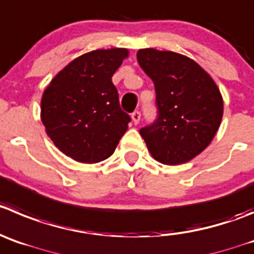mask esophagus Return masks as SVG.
<instances>
[{"instance_id": "esophagus-1", "label": "esophagus", "mask_w": 254, "mask_h": 254, "mask_svg": "<svg viewBox=\"0 0 254 254\" xmlns=\"http://www.w3.org/2000/svg\"><path fill=\"white\" fill-rule=\"evenodd\" d=\"M140 116H141V114H140V111H139V110H135L134 113L131 114L132 123H134L135 125L139 124V122H140Z\"/></svg>"}]
</instances>
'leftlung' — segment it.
Returning <instances> with one entry per match:
<instances>
[{"instance_id": "8db88e82", "label": "left lung", "mask_w": 254, "mask_h": 254, "mask_svg": "<svg viewBox=\"0 0 254 254\" xmlns=\"http://www.w3.org/2000/svg\"><path fill=\"white\" fill-rule=\"evenodd\" d=\"M136 59L153 80L158 116L139 131L154 159L178 165L202 153L223 116V99L195 61L172 51L141 49Z\"/></svg>"}]
</instances>
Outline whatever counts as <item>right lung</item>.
I'll list each match as a JSON object with an SVG mask.
<instances>
[{
	"mask_svg": "<svg viewBox=\"0 0 254 254\" xmlns=\"http://www.w3.org/2000/svg\"><path fill=\"white\" fill-rule=\"evenodd\" d=\"M127 49L95 50L71 61L45 90L41 120L65 155L80 163H99L115 151L130 116L122 110L111 81L127 58Z\"/></svg>",
	"mask_w": 254,
	"mask_h": 254,
	"instance_id": "add662e5",
	"label": "right lung"
}]
</instances>
